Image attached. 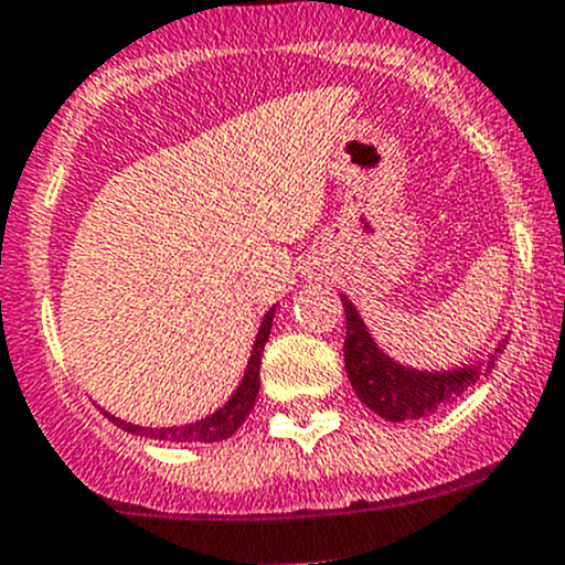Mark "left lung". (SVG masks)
Returning <instances> with one entry per match:
<instances>
[{
	"label": "left lung",
	"instance_id": "1",
	"mask_svg": "<svg viewBox=\"0 0 565 565\" xmlns=\"http://www.w3.org/2000/svg\"><path fill=\"white\" fill-rule=\"evenodd\" d=\"M344 320H348V337H344V370H348L350 386L355 388L361 403L377 416L388 422L419 419L441 405L452 403L463 394V388L478 383L483 372H491L497 355L505 350L508 337L494 348L486 361L456 366V370H414L388 359L375 339L366 331L364 320L359 317L348 295H342Z\"/></svg>",
	"mask_w": 565,
	"mask_h": 565
}]
</instances>
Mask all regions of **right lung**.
<instances>
[{"mask_svg":"<svg viewBox=\"0 0 565 565\" xmlns=\"http://www.w3.org/2000/svg\"><path fill=\"white\" fill-rule=\"evenodd\" d=\"M273 315H276V306L265 315L262 320L259 333H256L254 353H250L248 366H245V375L239 381L237 392L228 397V403L223 408H217L215 414L204 416L199 422H190V425H182V428H140V425H131V422L118 419V416L107 414V419H113L118 428H124L126 434L146 436V439H160V441H177V445H210V441H223L232 434H237V428L245 422V416L254 411L256 394H259V366H262V350H265L267 339H270L273 328Z\"/></svg>","mask_w":565,"mask_h":565,"instance_id":"add662e5","label":"right lung"}]
</instances>
